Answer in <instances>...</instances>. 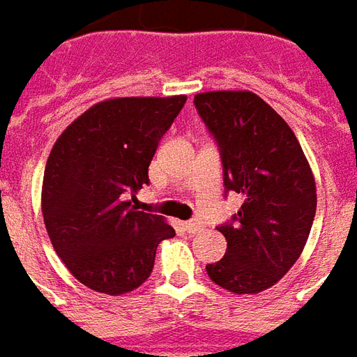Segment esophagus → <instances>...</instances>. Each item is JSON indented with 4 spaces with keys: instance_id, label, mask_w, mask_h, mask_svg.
<instances>
[{
    "instance_id": "obj_1",
    "label": "esophagus",
    "mask_w": 357,
    "mask_h": 357,
    "mask_svg": "<svg viewBox=\"0 0 357 357\" xmlns=\"http://www.w3.org/2000/svg\"><path fill=\"white\" fill-rule=\"evenodd\" d=\"M202 229H204V223L198 221V219H192V221H186V223H184V231L190 232V234H196V232H199Z\"/></svg>"
}]
</instances>
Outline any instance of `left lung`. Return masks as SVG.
Masks as SVG:
<instances>
[{"instance_id": "1", "label": "left lung", "mask_w": 357, "mask_h": 357, "mask_svg": "<svg viewBox=\"0 0 357 357\" xmlns=\"http://www.w3.org/2000/svg\"><path fill=\"white\" fill-rule=\"evenodd\" d=\"M194 105L219 146L225 190L244 198L231 223L217 227L227 254L206 271L229 292L257 294L302 254L317 207L315 178L292 128L254 92L196 93Z\"/></svg>"}]
</instances>
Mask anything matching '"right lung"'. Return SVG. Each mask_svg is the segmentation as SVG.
Instances as JSON below:
<instances>
[{"instance_id":"1","label":"right lung","mask_w":357,"mask_h":357,"mask_svg":"<svg viewBox=\"0 0 357 357\" xmlns=\"http://www.w3.org/2000/svg\"><path fill=\"white\" fill-rule=\"evenodd\" d=\"M186 103L173 98H115L73 121L47 158L44 223L57 255L84 287L119 296L148 279L161 240L174 229L130 206L150 184L159 140Z\"/></svg>"}]
</instances>
